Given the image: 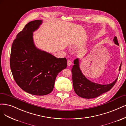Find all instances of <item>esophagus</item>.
Segmentation results:
<instances>
[{"label": "esophagus", "instance_id": "1", "mask_svg": "<svg viewBox=\"0 0 126 126\" xmlns=\"http://www.w3.org/2000/svg\"><path fill=\"white\" fill-rule=\"evenodd\" d=\"M72 64V62L70 61V60H68L67 61V64H68V66H70Z\"/></svg>", "mask_w": 126, "mask_h": 126}]
</instances>
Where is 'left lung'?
<instances>
[{
    "instance_id": "obj_1",
    "label": "left lung",
    "mask_w": 126,
    "mask_h": 126,
    "mask_svg": "<svg viewBox=\"0 0 126 126\" xmlns=\"http://www.w3.org/2000/svg\"><path fill=\"white\" fill-rule=\"evenodd\" d=\"M115 44L119 45L116 36L114 37ZM74 65L71 69L72 75L73 86L75 93L81 97L84 98H93L99 96L103 93L109 91L113 87L118 79L108 84H100L91 81L86 78L82 72L80 68V60L76 59L73 62ZM121 63L119 68L120 71Z\"/></svg>"
}]
</instances>
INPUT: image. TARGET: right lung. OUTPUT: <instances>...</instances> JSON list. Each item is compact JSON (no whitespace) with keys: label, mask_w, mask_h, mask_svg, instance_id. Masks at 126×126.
Returning a JSON list of instances; mask_svg holds the SVG:
<instances>
[{"label":"right lung","mask_w":126,"mask_h":126,"mask_svg":"<svg viewBox=\"0 0 126 126\" xmlns=\"http://www.w3.org/2000/svg\"><path fill=\"white\" fill-rule=\"evenodd\" d=\"M42 23L38 20L26 24L13 42L10 54V68L16 82L25 92L34 95L49 94L56 77L67 66L66 58H56L34 44L33 33Z\"/></svg>","instance_id":"obj_1"}]
</instances>
